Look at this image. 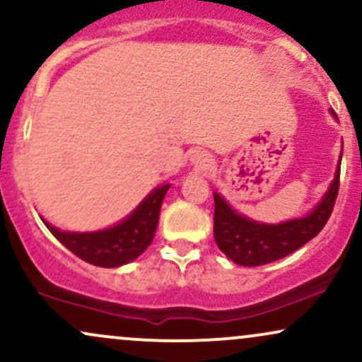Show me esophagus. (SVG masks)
<instances>
[{
    "mask_svg": "<svg viewBox=\"0 0 362 362\" xmlns=\"http://www.w3.org/2000/svg\"><path fill=\"white\" fill-rule=\"evenodd\" d=\"M190 162H192L197 168H209V167H211V163H212V158H211V155L207 153V151L195 150L192 156H190Z\"/></svg>",
    "mask_w": 362,
    "mask_h": 362,
    "instance_id": "obj_1",
    "label": "esophagus"
}]
</instances>
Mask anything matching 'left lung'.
Wrapping results in <instances>:
<instances>
[{"mask_svg": "<svg viewBox=\"0 0 362 362\" xmlns=\"http://www.w3.org/2000/svg\"><path fill=\"white\" fill-rule=\"evenodd\" d=\"M330 115L337 117L334 111H330ZM341 158L342 153L339 156L334 180L320 202H317L307 216L285 223L268 224L252 221L234 211L223 195L214 192V239L219 250L241 267H261L285 258L315 238L332 214L339 192Z\"/></svg>", "mask_w": 362, "mask_h": 362, "instance_id": "8db88e82", "label": "left lung"}]
</instances>
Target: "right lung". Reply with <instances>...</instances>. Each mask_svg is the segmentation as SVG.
<instances>
[{
	"label": "right lung",
	"instance_id": "1",
	"mask_svg": "<svg viewBox=\"0 0 362 362\" xmlns=\"http://www.w3.org/2000/svg\"><path fill=\"white\" fill-rule=\"evenodd\" d=\"M170 185L172 184L165 182L155 187L123 221L101 230L74 233L55 228L45 219L42 221L47 229L81 259L101 268L123 267L143 255L153 241L160 209Z\"/></svg>",
	"mask_w": 362,
	"mask_h": 362
}]
</instances>
